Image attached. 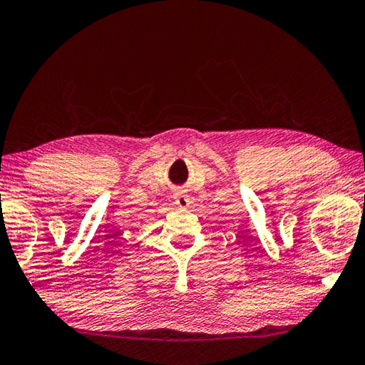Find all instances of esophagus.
<instances>
[{
	"label": "esophagus",
	"mask_w": 365,
	"mask_h": 365,
	"mask_svg": "<svg viewBox=\"0 0 365 365\" xmlns=\"http://www.w3.org/2000/svg\"><path fill=\"white\" fill-rule=\"evenodd\" d=\"M175 203L180 206V208H187V206L190 205V198H189V195L182 194V192H178V194L175 195Z\"/></svg>",
	"instance_id": "obj_1"
}]
</instances>
